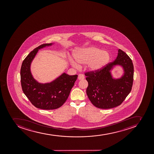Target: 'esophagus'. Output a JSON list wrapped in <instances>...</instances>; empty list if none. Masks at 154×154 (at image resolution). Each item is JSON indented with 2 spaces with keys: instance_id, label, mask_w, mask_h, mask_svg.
<instances>
[{
  "instance_id": "obj_1",
  "label": "esophagus",
  "mask_w": 154,
  "mask_h": 154,
  "mask_svg": "<svg viewBox=\"0 0 154 154\" xmlns=\"http://www.w3.org/2000/svg\"><path fill=\"white\" fill-rule=\"evenodd\" d=\"M85 77L84 75H83L82 74H80L78 75V79L79 80H83V79H84Z\"/></svg>"
}]
</instances>
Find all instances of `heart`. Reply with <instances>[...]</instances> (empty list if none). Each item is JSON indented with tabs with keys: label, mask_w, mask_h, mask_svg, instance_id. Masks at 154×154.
Returning <instances> with one entry per match:
<instances>
[{
	"label": "heart",
	"mask_w": 154,
	"mask_h": 154,
	"mask_svg": "<svg viewBox=\"0 0 154 154\" xmlns=\"http://www.w3.org/2000/svg\"><path fill=\"white\" fill-rule=\"evenodd\" d=\"M73 57L76 61L70 57V62L75 67H79L77 63H87V69L91 72H96L103 69L110 60L109 52L98 47H90L76 50L74 52Z\"/></svg>",
	"instance_id": "obj_1"
}]
</instances>
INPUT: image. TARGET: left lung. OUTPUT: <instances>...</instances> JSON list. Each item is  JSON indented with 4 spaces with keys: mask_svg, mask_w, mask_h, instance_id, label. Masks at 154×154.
Segmentation results:
<instances>
[{
    "mask_svg": "<svg viewBox=\"0 0 154 154\" xmlns=\"http://www.w3.org/2000/svg\"><path fill=\"white\" fill-rule=\"evenodd\" d=\"M118 56L100 71L85 73L88 82L86 93L93 105L101 109H110L120 105L131 92L134 81V67L131 58L121 49ZM118 66L123 73L120 78L113 77L111 71Z\"/></svg>",
    "mask_w": 154,
    "mask_h": 154,
    "instance_id": "8db88e82",
    "label": "left lung"
}]
</instances>
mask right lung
Segmentation results:
<instances>
[{"label": "right lung", "mask_w": 154, "mask_h": 154, "mask_svg": "<svg viewBox=\"0 0 154 154\" xmlns=\"http://www.w3.org/2000/svg\"><path fill=\"white\" fill-rule=\"evenodd\" d=\"M54 43L44 44L34 49L23 60L20 68V82L26 97L35 107L44 110L57 109L66 102L78 75L65 72L50 83H41L33 76L30 67L39 50Z\"/></svg>", "instance_id": "right-lung-1"}]
</instances>
